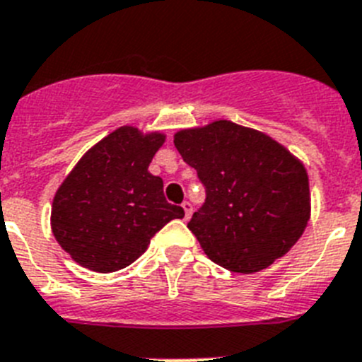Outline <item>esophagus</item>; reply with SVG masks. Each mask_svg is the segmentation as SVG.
<instances>
[{
	"label": "esophagus",
	"instance_id": "esophagus-1",
	"mask_svg": "<svg viewBox=\"0 0 362 362\" xmlns=\"http://www.w3.org/2000/svg\"><path fill=\"white\" fill-rule=\"evenodd\" d=\"M182 207H184V218L185 220H189V216H191V213H193V206H191V202H187V200H185L184 204H182Z\"/></svg>",
	"mask_w": 362,
	"mask_h": 362
}]
</instances>
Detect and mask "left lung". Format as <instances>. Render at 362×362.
Listing matches in <instances>:
<instances>
[{
    "instance_id": "8db88e82",
    "label": "left lung",
    "mask_w": 362,
    "mask_h": 362,
    "mask_svg": "<svg viewBox=\"0 0 362 362\" xmlns=\"http://www.w3.org/2000/svg\"><path fill=\"white\" fill-rule=\"evenodd\" d=\"M175 147L206 189L187 228L206 255L235 273L281 259L310 218L306 169L266 134L218 120L175 134Z\"/></svg>"
}]
</instances>
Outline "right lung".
I'll return each mask as SVG.
<instances>
[{"instance_id":"1","label":"right lung","mask_w":362,"mask_h":362,"mask_svg":"<svg viewBox=\"0 0 362 362\" xmlns=\"http://www.w3.org/2000/svg\"><path fill=\"white\" fill-rule=\"evenodd\" d=\"M162 144L160 133L116 129L65 178L52 202V233L83 268H125L169 220L184 216L163 197L162 178L147 171Z\"/></svg>"}]
</instances>
